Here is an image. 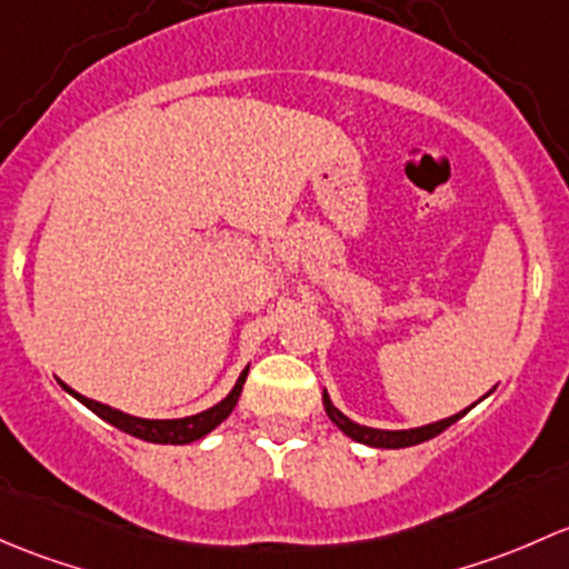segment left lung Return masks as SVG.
<instances>
[{
	"instance_id": "obj_1",
	"label": "left lung",
	"mask_w": 569,
	"mask_h": 569,
	"mask_svg": "<svg viewBox=\"0 0 569 569\" xmlns=\"http://www.w3.org/2000/svg\"><path fill=\"white\" fill-rule=\"evenodd\" d=\"M323 406H326V413L328 419L333 421V425L339 427V430L345 432L348 438H353V441L359 443H367V447H375V449H406V447H416V443L421 441H430V438H436L438 432L447 430L449 425H455V421L460 419V416H466V411L449 416V419H441V421H432V425H425V427H413V430H375V427H365V425H356L353 419H348L339 408H333L331 397L323 391Z\"/></svg>"
}]
</instances>
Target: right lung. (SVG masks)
<instances>
[{
	"instance_id": "add662e5",
	"label": "right lung",
	"mask_w": 569,
	"mask_h": 569,
	"mask_svg": "<svg viewBox=\"0 0 569 569\" xmlns=\"http://www.w3.org/2000/svg\"><path fill=\"white\" fill-rule=\"evenodd\" d=\"M246 375H249V367L241 372V378L236 380V386H232V391L224 397V400L216 402V406L208 408V411L194 413V416H183V419H139V416L122 413V411H117V408H109V406H103V402H96V400H90V397L79 395V391H73L70 386L62 383V380H60V386L68 391V395H73L81 406H87L92 413H98L103 421L114 425L117 430L128 432V436L142 438V441H150V443H191V441H199V438L208 436L210 430H216V427H219L221 421L232 413V408L238 406V397H241V391H243Z\"/></svg>"
}]
</instances>
